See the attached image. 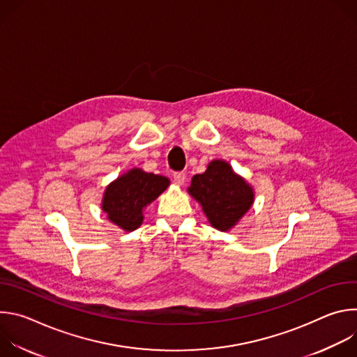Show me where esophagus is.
<instances>
[{
	"instance_id": "34e87169",
	"label": "esophagus",
	"mask_w": 357,
	"mask_h": 357,
	"mask_svg": "<svg viewBox=\"0 0 357 357\" xmlns=\"http://www.w3.org/2000/svg\"><path fill=\"white\" fill-rule=\"evenodd\" d=\"M185 179H186L185 172H176V174H174V181H175V183H176L178 186H182V185L185 183Z\"/></svg>"
}]
</instances>
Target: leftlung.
Returning a JSON list of instances; mask_svg holds the SVG:
<instances>
[{"label":"left lung","instance_id":"obj_1","mask_svg":"<svg viewBox=\"0 0 357 357\" xmlns=\"http://www.w3.org/2000/svg\"><path fill=\"white\" fill-rule=\"evenodd\" d=\"M188 193L220 231L233 229L250 211L256 196L252 186L225 160H213L205 172L195 175Z\"/></svg>","mask_w":357,"mask_h":357}]
</instances>
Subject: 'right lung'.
<instances>
[{"instance_id": "add662e5", "label": "right lung", "mask_w": 357, "mask_h": 357, "mask_svg": "<svg viewBox=\"0 0 357 357\" xmlns=\"http://www.w3.org/2000/svg\"><path fill=\"white\" fill-rule=\"evenodd\" d=\"M169 185L171 181L164 175L132 168L106 186L101 209L121 230L132 231L142 225L144 209Z\"/></svg>"}]
</instances>
